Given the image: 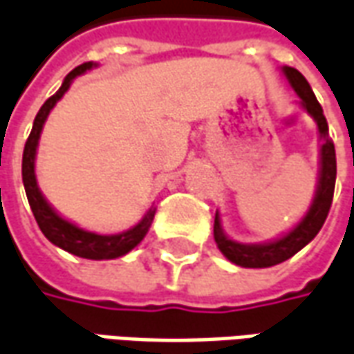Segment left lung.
Here are the masks:
<instances>
[{"label":"left lung","instance_id":"8db88e82","mask_svg":"<svg viewBox=\"0 0 354 354\" xmlns=\"http://www.w3.org/2000/svg\"><path fill=\"white\" fill-rule=\"evenodd\" d=\"M283 73L287 75L288 83L295 88L300 98H302V106L308 110V114L318 124L319 137H322V168H319V182L316 189V197L310 205L306 217L298 223L297 227L288 232L287 236L268 242V244H240L234 242L228 236H225L223 228H221V218L218 213L215 215V242L218 250L225 254V258L230 259L232 263H236L240 268H271L287 261L292 258L298 250L308 244L310 240L319 232V228L324 227L326 218H328L329 207L333 201V189H335V176H337V160H335V147L329 137L328 122L324 116V110L319 106L318 98L312 93L308 81L304 75L295 69V67H283ZM354 165V162H353Z\"/></svg>","mask_w":354,"mask_h":354}]
</instances>
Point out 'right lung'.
Here are the masks:
<instances>
[{"instance_id":"obj_1","label":"right lung","mask_w":354,"mask_h":354,"mask_svg":"<svg viewBox=\"0 0 354 354\" xmlns=\"http://www.w3.org/2000/svg\"><path fill=\"white\" fill-rule=\"evenodd\" d=\"M91 67H95L93 62H86V64L77 66L66 77L64 85L59 86V91H57L56 95L50 96L44 104H42V108L38 110V114L35 118V124H32V131H30V136L26 139L25 151H23V184H25L26 197H28V203H30V209H32V215H35L36 223H38L40 230L44 232V236L52 244H56L62 250H66V252L73 254V256H79V258L114 259L127 254L129 250H133L145 238L149 228H151V223L155 218V209H149V213L137 223L136 227L129 228L126 232H122V234L104 236V234L86 232L83 228L75 227L69 221L59 217L56 211L48 205V201L42 197L40 189L36 186L35 176L36 147H38V139H40V131H42L46 118L50 114V110L56 106L57 100L66 95V91L71 85V81L77 75L85 73L86 69H91Z\"/></svg>"}]
</instances>
